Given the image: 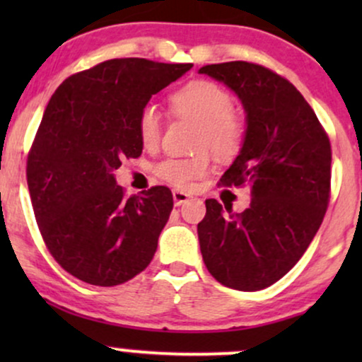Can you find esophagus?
Masks as SVG:
<instances>
[{"label": "esophagus", "mask_w": 362, "mask_h": 362, "mask_svg": "<svg viewBox=\"0 0 362 362\" xmlns=\"http://www.w3.org/2000/svg\"><path fill=\"white\" fill-rule=\"evenodd\" d=\"M172 195H173V204H175V206L185 204V202L190 199V195L184 192V190H173Z\"/></svg>", "instance_id": "1"}]
</instances>
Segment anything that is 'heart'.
<instances>
[{"label":"heart","mask_w":362,"mask_h":362,"mask_svg":"<svg viewBox=\"0 0 362 362\" xmlns=\"http://www.w3.org/2000/svg\"><path fill=\"white\" fill-rule=\"evenodd\" d=\"M170 107L178 115L199 122L197 148L209 149L214 156H235L243 143L245 127L242 119L231 110L233 98L230 91L209 80H195L178 88L170 97ZM139 138L146 148H153L161 136V115L153 103L141 109L138 115ZM207 153L194 156H168L155 167V173L168 184L189 189L199 178L211 172Z\"/></svg>","instance_id":"1"}]
</instances>
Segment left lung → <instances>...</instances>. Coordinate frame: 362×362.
Returning <instances> with one entry per match:
<instances>
[{
    "label": "left lung",
    "instance_id": "left-lung-1",
    "mask_svg": "<svg viewBox=\"0 0 362 362\" xmlns=\"http://www.w3.org/2000/svg\"><path fill=\"white\" fill-rule=\"evenodd\" d=\"M201 74L228 86L245 110L243 144L223 185H247L250 206L206 201L197 224L207 271L223 286L260 291L286 276L317 235L330 197L332 149L293 83L245 61L207 64Z\"/></svg>",
    "mask_w": 362,
    "mask_h": 362
}]
</instances>
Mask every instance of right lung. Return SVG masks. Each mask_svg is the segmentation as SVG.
I'll use <instances>...</instances> for the list:
<instances>
[{"instance_id": "right-lung-1", "label": "right lung", "mask_w": 362, "mask_h": 362, "mask_svg": "<svg viewBox=\"0 0 362 362\" xmlns=\"http://www.w3.org/2000/svg\"><path fill=\"white\" fill-rule=\"evenodd\" d=\"M192 64L110 59L69 76L45 107L27 160L39 230L57 264L93 286L122 284L151 262L173 207L168 187L126 197L114 172L138 158V115Z\"/></svg>"}]
</instances>
